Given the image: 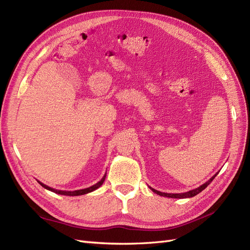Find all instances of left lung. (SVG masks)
<instances>
[{
	"instance_id": "1",
	"label": "left lung",
	"mask_w": 250,
	"mask_h": 250,
	"mask_svg": "<svg viewBox=\"0 0 250 250\" xmlns=\"http://www.w3.org/2000/svg\"><path fill=\"white\" fill-rule=\"evenodd\" d=\"M217 174H218V173H216L215 175H214L213 177H211L209 180H208L206 184H203V185H201L200 187L194 188V190H191V191L186 192V193L169 194V193H163V192H160V191H157V190H154V188H152L151 187H149V188H151V191H153L155 194L160 195V196H164V197H169V198H190V197H194V196H196L197 194H199L201 191H203L204 188H206L211 183V181H213V179L217 176Z\"/></svg>"
}]
</instances>
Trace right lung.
Here are the masks:
<instances>
[{"mask_svg":"<svg viewBox=\"0 0 250 250\" xmlns=\"http://www.w3.org/2000/svg\"><path fill=\"white\" fill-rule=\"evenodd\" d=\"M105 177H106V173L104 174V176L102 177V179L99 181V183H97L96 185H94V186H92V187H89V188H82V190H77V191H73V192H71V191H59V190H55V188H50V187H48V186H46V185H43L42 183H41V181H39V184H40L42 188H47V190H49V191H51V192H54V193H56V194L65 195V196H79V195H84V194H87V193H90V192H93V191L97 190V188H99V187H101L102 184L104 183Z\"/></svg>","mask_w":250,"mask_h":250,"instance_id":"right-lung-1","label":"right lung"}]
</instances>
